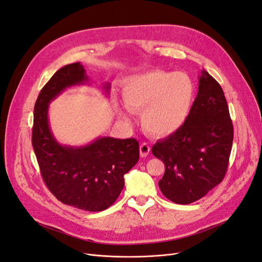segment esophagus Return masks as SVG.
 I'll return each instance as SVG.
<instances>
[{
	"label": "esophagus",
	"mask_w": 262,
	"mask_h": 262,
	"mask_svg": "<svg viewBox=\"0 0 262 262\" xmlns=\"http://www.w3.org/2000/svg\"><path fill=\"white\" fill-rule=\"evenodd\" d=\"M150 152V147L147 143H142L140 146V155L142 157H146Z\"/></svg>",
	"instance_id": "1"
}]
</instances>
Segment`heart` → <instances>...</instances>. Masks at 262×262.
Here are the masks:
<instances>
[{"label":"heart","instance_id":"obj_1","mask_svg":"<svg viewBox=\"0 0 262 262\" xmlns=\"http://www.w3.org/2000/svg\"><path fill=\"white\" fill-rule=\"evenodd\" d=\"M194 97L195 85L188 74L162 70L132 76L122 89L125 108L132 114L142 113L143 129L156 138L168 137L186 123Z\"/></svg>","mask_w":262,"mask_h":262}]
</instances>
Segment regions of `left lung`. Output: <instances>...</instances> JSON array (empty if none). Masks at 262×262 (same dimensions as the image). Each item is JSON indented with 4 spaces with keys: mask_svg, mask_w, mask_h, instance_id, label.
<instances>
[{
    "mask_svg": "<svg viewBox=\"0 0 262 262\" xmlns=\"http://www.w3.org/2000/svg\"><path fill=\"white\" fill-rule=\"evenodd\" d=\"M233 138L224 92L202 70L188 120L152 147L153 155L165 164V173L158 181L163 194L178 204L203 198L225 176Z\"/></svg>",
    "mask_w": 262,
    "mask_h": 262,
    "instance_id": "left-lung-1",
    "label": "left lung"
}]
</instances>
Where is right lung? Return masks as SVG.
I'll return each instance as SVG.
<instances>
[{"label":"right lung","mask_w":262,"mask_h":262,"mask_svg":"<svg viewBox=\"0 0 262 262\" xmlns=\"http://www.w3.org/2000/svg\"><path fill=\"white\" fill-rule=\"evenodd\" d=\"M89 82L80 62L61 68L47 83L35 104L33 147L45 184L62 203L90 212L108 209L121 193L123 176L139 161L136 139L100 137L84 146L62 145L51 132V100L68 87ZM109 93L110 85H105Z\"/></svg>","instance_id":"1"}]
</instances>
